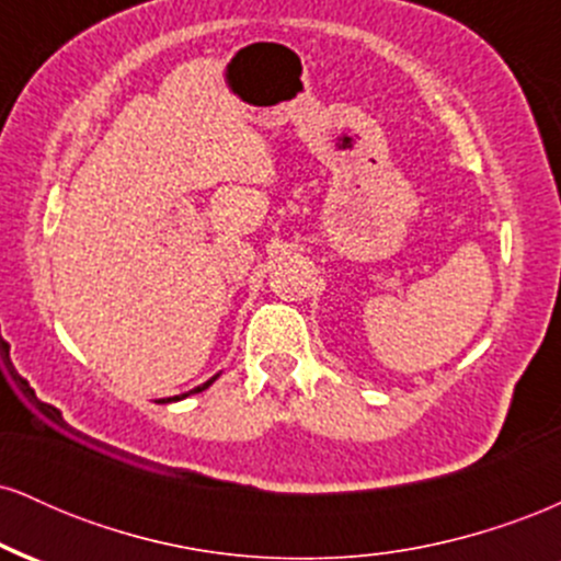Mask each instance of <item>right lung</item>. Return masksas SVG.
<instances>
[{
  "label": "right lung",
  "mask_w": 561,
  "mask_h": 561,
  "mask_svg": "<svg viewBox=\"0 0 561 561\" xmlns=\"http://www.w3.org/2000/svg\"><path fill=\"white\" fill-rule=\"evenodd\" d=\"M218 377V375H216ZM216 377H210L208 382H203L199 385V388H195V390H190V392H184V396H176V398H160V403H171V401H179V398H186V396H192V392H203L205 388H210V385L216 382Z\"/></svg>",
  "instance_id": "add662e5"
}]
</instances>
